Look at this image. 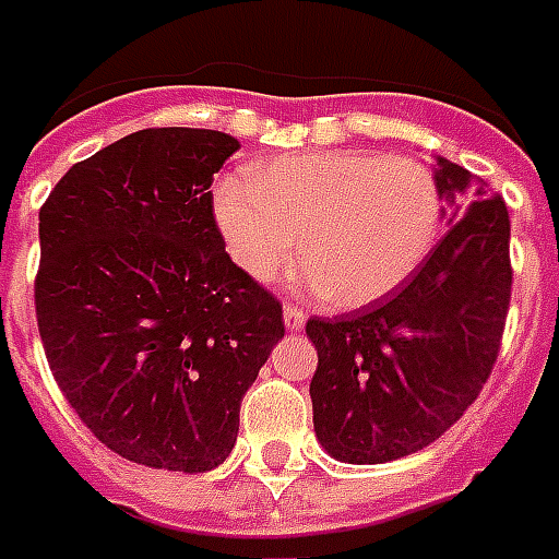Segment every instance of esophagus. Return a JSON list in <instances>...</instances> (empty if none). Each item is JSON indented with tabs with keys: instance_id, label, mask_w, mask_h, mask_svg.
Segmentation results:
<instances>
[{
	"instance_id": "34e87169",
	"label": "esophagus",
	"mask_w": 559,
	"mask_h": 559,
	"mask_svg": "<svg viewBox=\"0 0 559 559\" xmlns=\"http://www.w3.org/2000/svg\"><path fill=\"white\" fill-rule=\"evenodd\" d=\"M305 322H308V313H305V310L296 308V305H284V325H287L289 331L305 328Z\"/></svg>"
}]
</instances>
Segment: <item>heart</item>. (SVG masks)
Segmentation results:
<instances>
[{
	"mask_svg": "<svg viewBox=\"0 0 559 559\" xmlns=\"http://www.w3.org/2000/svg\"><path fill=\"white\" fill-rule=\"evenodd\" d=\"M216 219L234 261L270 281L298 254L334 308H364L402 287L437 242L442 193L421 160L369 148L275 157L231 178Z\"/></svg>",
	"mask_w": 559,
	"mask_h": 559,
	"instance_id": "obj_1",
	"label": "heart"
}]
</instances>
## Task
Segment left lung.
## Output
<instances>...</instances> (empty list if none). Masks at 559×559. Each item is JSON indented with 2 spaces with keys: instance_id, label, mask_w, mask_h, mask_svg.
I'll list each match as a JSON object with an SVG mask.
<instances>
[{
  "instance_id": "left-lung-1",
  "label": "left lung",
  "mask_w": 559,
  "mask_h": 559,
  "mask_svg": "<svg viewBox=\"0 0 559 559\" xmlns=\"http://www.w3.org/2000/svg\"><path fill=\"white\" fill-rule=\"evenodd\" d=\"M449 231L390 298L310 317L313 428L331 457L386 463L440 440L501 352L513 266L504 199L437 157Z\"/></svg>"
}]
</instances>
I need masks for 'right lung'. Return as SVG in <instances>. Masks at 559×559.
Returning a JSON list of instances; mask_svg holds the SVG:
<instances>
[{
  "label": "right lung",
  "mask_w": 559,
  "mask_h": 559,
  "mask_svg": "<svg viewBox=\"0 0 559 559\" xmlns=\"http://www.w3.org/2000/svg\"><path fill=\"white\" fill-rule=\"evenodd\" d=\"M240 143L143 128L52 187L34 310L63 399L131 463L207 472L231 454L240 402L284 310L228 258L213 173Z\"/></svg>",
  "instance_id": "right-lung-1"
}]
</instances>
